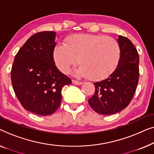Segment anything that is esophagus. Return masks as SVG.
Here are the masks:
<instances>
[{
  "mask_svg": "<svg viewBox=\"0 0 154 154\" xmlns=\"http://www.w3.org/2000/svg\"><path fill=\"white\" fill-rule=\"evenodd\" d=\"M72 84H75V85H81V84H82V82L76 81V80H74V79L72 80Z\"/></svg>",
  "mask_w": 154,
  "mask_h": 154,
  "instance_id": "1",
  "label": "esophagus"
}]
</instances>
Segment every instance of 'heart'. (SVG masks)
I'll return each mask as SVG.
<instances>
[{"instance_id":"heart-1","label":"heart","mask_w":154,"mask_h":154,"mask_svg":"<svg viewBox=\"0 0 154 154\" xmlns=\"http://www.w3.org/2000/svg\"><path fill=\"white\" fill-rule=\"evenodd\" d=\"M78 62L74 71L78 77L100 81L110 76L117 68L121 48L115 39L102 35L75 34L58 44L53 49V60L57 68L67 73Z\"/></svg>"}]
</instances>
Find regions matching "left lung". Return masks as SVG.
<instances>
[{
	"label": "left lung",
	"mask_w": 154,
	"mask_h": 154,
	"mask_svg": "<svg viewBox=\"0 0 154 154\" xmlns=\"http://www.w3.org/2000/svg\"><path fill=\"white\" fill-rule=\"evenodd\" d=\"M121 58L117 68L107 79L94 83L95 94L88 104L97 113L110 115L124 109L135 94L139 79V55L129 39L119 35Z\"/></svg>",
	"instance_id": "obj_1"
}]
</instances>
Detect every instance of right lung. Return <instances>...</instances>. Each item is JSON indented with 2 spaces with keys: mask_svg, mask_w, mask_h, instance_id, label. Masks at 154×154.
I'll list each match as a JSON object with an SVG mask.
<instances>
[{
  "mask_svg": "<svg viewBox=\"0 0 154 154\" xmlns=\"http://www.w3.org/2000/svg\"><path fill=\"white\" fill-rule=\"evenodd\" d=\"M56 33H35L15 56L11 70L13 89L25 109L41 116L51 115L58 109L61 89L72 83L60 72L53 60Z\"/></svg>",
  "mask_w": 154,
  "mask_h": 154,
  "instance_id": "add662e5",
  "label": "right lung"
}]
</instances>
